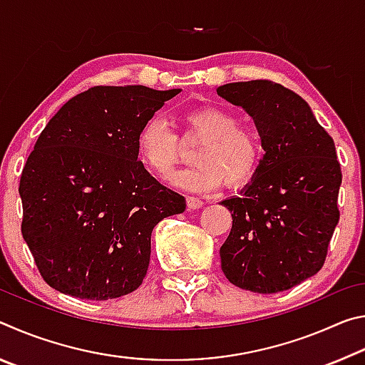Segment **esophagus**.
I'll return each mask as SVG.
<instances>
[{"label":"esophagus","instance_id":"esophagus-1","mask_svg":"<svg viewBox=\"0 0 365 365\" xmlns=\"http://www.w3.org/2000/svg\"><path fill=\"white\" fill-rule=\"evenodd\" d=\"M202 205H205V202H202L200 197L187 196V206H188V209H200V207H202Z\"/></svg>","mask_w":365,"mask_h":365}]
</instances>
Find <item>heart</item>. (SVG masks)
<instances>
[{
    "instance_id": "heart-1",
    "label": "heart",
    "mask_w": 365,
    "mask_h": 365,
    "mask_svg": "<svg viewBox=\"0 0 365 365\" xmlns=\"http://www.w3.org/2000/svg\"><path fill=\"white\" fill-rule=\"evenodd\" d=\"M182 138L201 140L193 153V168L172 177L178 187L206 191L227 183L238 188L256 175L262 163L259 135L230 110L219 106L190 109L182 115ZM137 151L151 174L168 177L182 159V141L163 115H151L137 133Z\"/></svg>"
}]
</instances>
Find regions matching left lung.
I'll return each instance as SVG.
<instances>
[{
    "instance_id": "left-lung-1",
    "label": "left lung",
    "mask_w": 365,
    "mask_h": 365,
    "mask_svg": "<svg viewBox=\"0 0 365 365\" xmlns=\"http://www.w3.org/2000/svg\"><path fill=\"white\" fill-rule=\"evenodd\" d=\"M217 95L252 117L265 151L242 195L222 201L233 219L222 270L242 289L285 292L322 269L339 220L335 143L309 104L280 83L235 82Z\"/></svg>"
}]
</instances>
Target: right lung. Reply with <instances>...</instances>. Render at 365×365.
<instances>
[{
  "mask_svg": "<svg viewBox=\"0 0 365 365\" xmlns=\"http://www.w3.org/2000/svg\"><path fill=\"white\" fill-rule=\"evenodd\" d=\"M178 93L93 86L43 128L21 175V230L51 288L104 301L141 285L153 228L183 212L185 197L143 168L137 133Z\"/></svg>",
  "mask_w": 365,
  "mask_h": 365,
  "instance_id": "add662e5",
  "label": "right lung"
}]
</instances>
